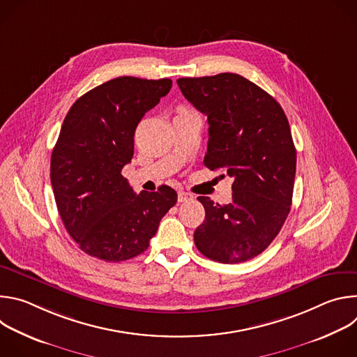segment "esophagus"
Listing matches in <instances>:
<instances>
[{"label": "esophagus", "mask_w": 357, "mask_h": 357, "mask_svg": "<svg viewBox=\"0 0 357 357\" xmlns=\"http://www.w3.org/2000/svg\"><path fill=\"white\" fill-rule=\"evenodd\" d=\"M193 199V196L190 195V193H186V192H182V190H179L178 192V202H188V200H192Z\"/></svg>", "instance_id": "obj_1"}]
</instances>
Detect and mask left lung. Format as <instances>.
<instances>
[{
    "label": "left lung",
    "mask_w": 357,
    "mask_h": 357,
    "mask_svg": "<svg viewBox=\"0 0 357 357\" xmlns=\"http://www.w3.org/2000/svg\"><path fill=\"white\" fill-rule=\"evenodd\" d=\"M185 98L208 116L209 141L203 160L233 178V200H197L205 220L193 238L203 256L237 264L263 252L291 209L296 151L287 116L277 100L236 73L176 80Z\"/></svg>",
    "instance_id": "left-lung-1"
}]
</instances>
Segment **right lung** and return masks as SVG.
Listing matches in <instances>:
<instances>
[{
	"label": "right lung",
	"mask_w": 357,
	"mask_h": 357,
	"mask_svg": "<svg viewBox=\"0 0 357 357\" xmlns=\"http://www.w3.org/2000/svg\"><path fill=\"white\" fill-rule=\"evenodd\" d=\"M171 87V79L116 77L79 97L63 120L50 182L68 233L91 257L119 263L144 252L176 203L172 188L137 195L121 175L138 123Z\"/></svg>",
	"instance_id": "obj_1"
}]
</instances>
